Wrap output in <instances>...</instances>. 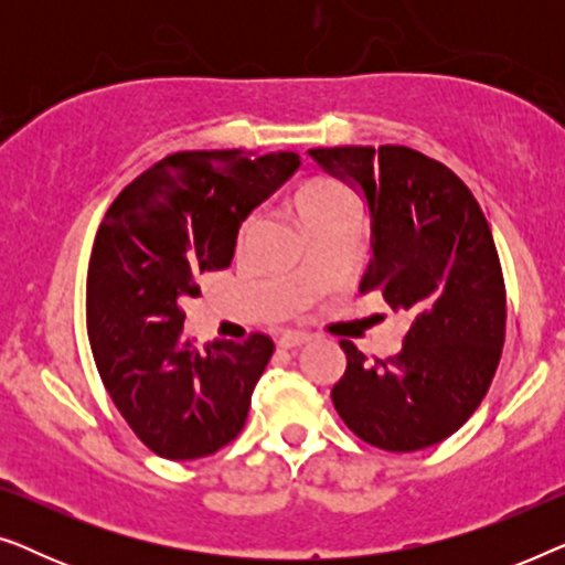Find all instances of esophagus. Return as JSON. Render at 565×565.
<instances>
[{"label": "esophagus", "mask_w": 565, "mask_h": 565, "mask_svg": "<svg viewBox=\"0 0 565 565\" xmlns=\"http://www.w3.org/2000/svg\"><path fill=\"white\" fill-rule=\"evenodd\" d=\"M308 337L306 331H285V334L277 339V344L282 347V350H292V347H300V344H306L308 342Z\"/></svg>", "instance_id": "obj_1"}]
</instances>
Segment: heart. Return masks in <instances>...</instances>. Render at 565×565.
<instances>
[{
    "label": "heart",
    "mask_w": 565,
    "mask_h": 565,
    "mask_svg": "<svg viewBox=\"0 0 565 565\" xmlns=\"http://www.w3.org/2000/svg\"><path fill=\"white\" fill-rule=\"evenodd\" d=\"M358 195L344 180H337V177H316V180L306 182L303 188L296 192V211L300 221L306 223L308 228L321 226L331 218H339V215L358 213ZM254 223V215L244 221L242 226V238L249 234Z\"/></svg>",
    "instance_id": "heart-1"
}]
</instances>
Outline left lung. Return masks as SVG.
Here are the masks:
<instances>
[{
    "instance_id": "obj_1",
    "label": "left lung",
    "mask_w": 565,
    "mask_h": 565,
    "mask_svg": "<svg viewBox=\"0 0 565 565\" xmlns=\"http://www.w3.org/2000/svg\"><path fill=\"white\" fill-rule=\"evenodd\" d=\"M308 153L367 203L370 262L360 290H381L393 311L412 313L388 360L339 342L347 370L331 388L334 408L381 450L443 443L481 406L504 347V277L489 221L452 169L406 146Z\"/></svg>"
}]
</instances>
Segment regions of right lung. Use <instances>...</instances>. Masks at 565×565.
<instances>
[{"mask_svg": "<svg viewBox=\"0 0 565 565\" xmlns=\"http://www.w3.org/2000/svg\"><path fill=\"white\" fill-rule=\"evenodd\" d=\"M298 167L292 151H180L138 174L99 223L92 354L122 419L161 458H205L244 429L273 339H215L200 352L182 337V303L200 296V275L231 265L246 215Z\"/></svg>", "mask_w": 565, "mask_h": 565, "instance_id": "1", "label": "right lung"}]
</instances>
